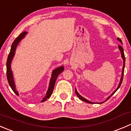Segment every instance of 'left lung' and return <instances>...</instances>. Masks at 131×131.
Instances as JSON below:
<instances>
[{
    "label": "left lung",
    "instance_id": "left-lung-1",
    "mask_svg": "<svg viewBox=\"0 0 131 131\" xmlns=\"http://www.w3.org/2000/svg\"><path fill=\"white\" fill-rule=\"evenodd\" d=\"M117 40H118V41H120V42H121V43H122V40H121V39H120V38H117ZM118 49H119V50H120V51H121V56H122V59H123V61H124V65H123V67H122V77H121V82H119V84H118V86L117 87V89H116V90L114 92H113V93H112V94H111L110 96H109V97H108V98H107V100H108V99H109L110 97H111V96H113V94H114L115 92H116V91H117V90H118V89H119V88H120V87H121V84H122V80H123V76H124V68H125V56H124V49H123V48H122V46H119V45H118ZM75 93H76L77 96L78 97H79V99H80V100H81L82 101H84V102H85V103H91V104H92V103H92V102H91V101H89V100H86V99H85V98H84V97H83L82 96H80V95L79 94V93H78L77 91L76 90V89H75ZM102 103H103V102H102Z\"/></svg>",
    "mask_w": 131,
    "mask_h": 131
}]
</instances>
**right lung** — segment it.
<instances>
[{
    "label": "right lung",
    "mask_w": 131,
    "mask_h": 131,
    "mask_svg": "<svg viewBox=\"0 0 131 131\" xmlns=\"http://www.w3.org/2000/svg\"><path fill=\"white\" fill-rule=\"evenodd\" d=\"M26 34H27L26 31H24V32L21 33V34L14 40V42H13L11 46V48H10V52H9L8 55V58H7V64H6V68H7V72H6V73H7V80H8L9 84V85H10V88H11L12 90L14 91V92L17 95V96H18L19 94H18V92L17 91L16 89V85L15 84H14V78H13V72H12L11 68H10V65H11L12 60H13V58H14L17 46H18L19 42L25 37V35H26ZM63 70H64V67L61 66V67H58V68H56V69H54L52 71L51 80H50L49 82V85L48 90H47V92H46V96L42 99L41 102H43V101H46L47 99L49 98L50 96L52 94V92H53L55 82H56V79H57L58 76L61 73Z\"/></svg>",
    "instance_id": "obj_1"
}]
</instances>
